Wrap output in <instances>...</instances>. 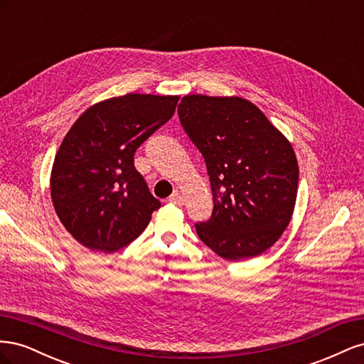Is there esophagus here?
I'll use <instances>...</instances> for the list:
<instances>
[{
    "label": "esophagus",
    "instance_id": "34e87169",
    "mask_svg": "<svg viewBox=\"0 0 364 364\" xmlns=\"http://www.w3.org/2000/svg\"><path fill=\"white\" fill-rule=\"evenodd\" d=\"M168 202L173 205H183V196L179 191H174L170 197H168Z\"/></svg>",
    "mask_w": 364,
    "mask_h": 364
}]
</instances>
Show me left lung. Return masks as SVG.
<instances>
[{
	"instance_id": "1",
	"label": "left lung",
	"mask_w": 364,
	"mask_h": 364,
	"mask_svg": "<svg viewBox=\"0 0 364 364\" xmlns=\"http://www.w3.org/2000/svg\"><path fill=\"white\" fill-rule=\"evenodd\" d=\"M181 124L199 149L214 209L197 235L218 257L240 261L277 243L294 209L299 168L290 142L240 97L186 95Z\"/></svg>"
}]
</instances>
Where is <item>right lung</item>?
I'll list each match as a JSON object with an SVG mask.
<instances>
[{
	"label": "right lung",
	"instance_id": "obj_1",
	"mask_svg": "<svg viewBox=\"0 0 364 364\" xmlns=\"http://www.w3.org/2000/svg\"><path fill=\"white\" fill-rule=\"evenodd\" d=\"M179 97L127 94L91 106L63 138L51 199L65 229L112 253L141 235L161 202L135 168L136 149L173 117Z\"/></svg>",
	"mask_w": 364,
	"mask_h": 364
}]
</instances>
